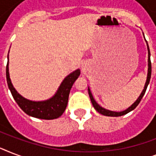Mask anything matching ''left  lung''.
<instances>
[{"label": "left lung", "mask_w": 156, "mask_h": 156, "mask_svg": "<svg viewBox=\"0 0 156 156\" xmlns=\"http://www.w3.org/2000/svg\"><path fill=\"white\" fill-rule=\"evenodd\" d=\"M147 42V41H146ZM147 51H148V69H147V81H146L145 86H144V88H143V91L140 94V95L138 96V98L136 100V101L133 103L131 106H129L128 108H126V110L121 112H114L111 111V110H108V109H106L101 107L100 104H98L96 101L95 100L94 97H93L92 94H91V91H90V87H88V94H89V96H90V101L92 103L93 107L95 108V109L96 111L99 112V113L102 114L104 116H123V115H126V114L129 113V112L133 111V109L135 108L136 107L138 106V104L140 103L141 100L143 99V95L145 94L146 90H147V86L150 83V79H151V53H150V49H149V46H148V44L147 42Z\"/></svg>", "instance_id": "obj_1"}]
</instances>
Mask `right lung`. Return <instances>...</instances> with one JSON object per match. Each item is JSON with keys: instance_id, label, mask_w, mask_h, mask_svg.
I'll use <instances>...</instances> for the list:
<instances>
[{"instance_id": "obj_1", "label": "right lung", "mask_w": 156, "mask_h": 156, "mask_svg": "<svg viewBox=\"0 0 156 156\" xmlns=\"http://www.w3.org/2000/svg\"><path fill=\"white\" fill-rule=\"evenodd\" d=\"M7 58L8 62L6 66V80L9 89L14 100L22 110L29 116L44 120H53L61 116L66 110L68 104L69 95L71 87L80 75V69H78L66 76L52 97L42 101H33L22 96L13 87L9 72V54Z\"/></svg>"}]
</instances>
